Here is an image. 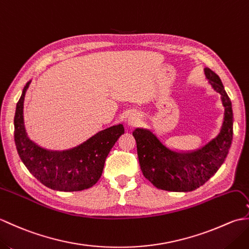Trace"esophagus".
Masks as SVG:
<instances>
[{
	"mask_svg": "<svg viewBox=\"0 0 249 249\" xmlns=\"http://www.w3.org/2000/svg\"><path fill=\"white\" fill-rule=\"evenodd\" d=\"M129 123H130V124H134L135 122H134V120H130V121H129Z\"/></svg>",
	"mask_w": 249,
	"mask_h": 249,
	"instance_id": "obj_1",
	"label": "esophagus"
}]
</instances>
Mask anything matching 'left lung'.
Listing matches in <instances>:
<instances>
[{
    "mask_svg": "<svg viewBox=\"0 0 249 249\" xmlns=\"http://www.w3.org/2000/svg\"><path fill=\"white\" fill-rule=\"evenodd\" d=\"M211 86L220 94L225 118L219 135L202 149L183 153L168 149L149 129L133 133L141 171L155 187L168 192H192L208 182L223 165L233 137V112L228 94L219 77L204 70Z\"/></svg>",
    "mask_w": 249,
    "mask_h": 249,
    "instance_id": "obj_1",
    "label": "left lung"
}]
</instances>
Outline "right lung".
Returning <instances> with one entry per match:
<instances>
[{
    "instance_id": "right-lung-1",
    "label": "right lung",
    "mask_w": 249,
    "mask_h": 249,
    "mask_svg": "<svg viewBox=\"0 0 249 249\" xmlns=\"http://www.w3.org/2000/svg\"><path fill=\"white\" fill-rule=\"evenodd\" d=\"M25 87L19 98L14 118V138L21 161L37 181L59 192H79L92 187L103 173L105 160L121 135L122 124L99 131L82 144L71 150L50 151L30 140L23 124Z\"/></svg>"
}]
</instances>
